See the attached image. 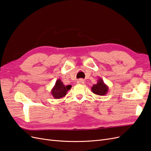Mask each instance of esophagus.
<instances>
[{"instance_id": "1", "label": "esophagus", "mask_w": 151, "mask_h": 151, "mask_svg": "<svg viewBox=\"0 0 151 151\" xmlns=\"http://www.w3.org/2000/svg\"><path fill=\"white\" fill-rule=\"evenodd\" d=\"M77 83L78 84H83L84 83V80L83 79H79L77 81Z\"/></svg>"}]
</instances>
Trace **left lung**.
<instances>
[{
  "mask_svg": "<svg viewBox=\"0 0 151 151\" xmlns=\"http://www.w3.org/2000/svg\"><path fill=\"white\" fill-rule=\"evenodd\" d=\"M92 92L98 96H105L108 92L109 87L101 78H99L97 83L93 85L91 88Z\"/></svg>",
  "mask_w": 151,
  "mask_h": 151,
  "instance_id": "8db88e82",
  "label": "left lung"
}]
</instances>
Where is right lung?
I'll return each instance as SVG.
<instances>
[{"mask_svg":"<svg viewBox=\"0 0 151 151\" xmlns=\"http://www.w3.org/2000/svg\"><path fill=\"white\" fill-rule=\"evenodd\" d=\"M71 88V85L65 86L60 79L55 81V85L51 90V94L55 99L65 97L67 92Z\"/></svg>","mask_w":151,"mask_h":151,"instance_id":"1","label":"right lung"}]
</instances>
